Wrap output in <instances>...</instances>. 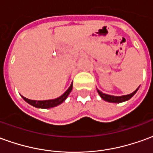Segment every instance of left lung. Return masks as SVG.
Returning <instances> with one entry per match:
<instances>
[{
    "instance_id": "left-lung-1",
    "label": "left lung",
    "mask_w": 153,
    "mask_h": 153,
    "mask_svg": "<svg viewBox=\"0 0 153 153\" xmlns=\"http://www.w3.org/2000/svg\"><path fill=\"white\" fill-rule=\"evenodd\" d=\"M139 88L138 87L137 89L135 90L134 92H133L130 94H128V95H124V96H112V95H109V94H106V93H103L102 92H101L100 90H98L97 88V93L100 95V97H102V99H103L106 102H112V103H120L124 102H126L131 98L134 95L135 93H137V91Z\"/></svg>"
}]
</instances>
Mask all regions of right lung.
I'll list each match as a JSON object with an SVG mask.
<instances>
[{
	"label": "right lung",
	"instance_id": "1",
	"mask_svg": "<svg viewBox=\"0 0 153 153\" xmlns=\"http://www.w3.org/2000/svg\"><path fill=\"white\" fill-rule=\"evenodd\" d=\"M72 88H73V83L70 84V88L65 92V93L59 97L55 98V99L51 100H45V101H35V100H30L26 98L25 97L21 96L23 99L25 100L26 102H28L29 105L37 107V108H42V109H48V108H51V107H55V106L60 105L62 102H64L67 97L69 96L70 92L72 91Z\"/></svg>",
	"mask_w": 153,
	"mask_h": 153
}]
</instances>
